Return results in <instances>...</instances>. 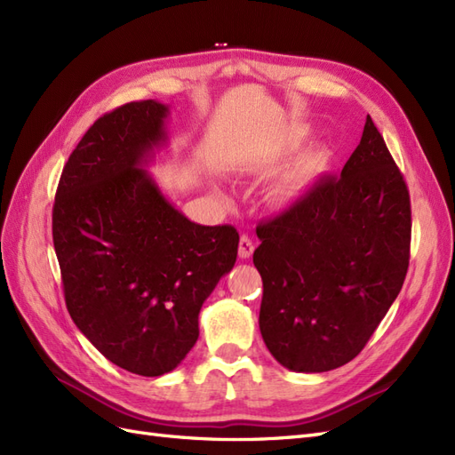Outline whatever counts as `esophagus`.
I'll return each mask as SVG.
<instances>
[{"label": "esophagus", "mask_w": 455, "mask_h": 455, "mask_svg": "<svg viewBox=\"0 0 455 455\" xmlns=\"http://www.w3.org/2000/svg\"><path fill=\"white\" fill-rule=\"evenodd\" d=\"M252 252H254L252 239L249 235H241V239H239V258L246 259V258L252 256Z\"/></svg>", "instance_id": "esophagus-1"}]
</instances>
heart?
I'll use <instances>...</instances> for the list:
<instances>
[{"label":"heart","instance_id":"heart-1","mask_svg":"<svg viewBox=\"0 0 455 455\" xmlns=\"http://www.w3.org/2000/svg\"><path fill=\"white\" fill-rule=\"evenodd\" d=\"M306 134H307L306 131H298L291 136V140L288 142L292 146H298L306 139ZM328 163H330V149L326 146H316L299 161L298 167L284 178L275 194H277V197H281L283 201H292L299 197L316 180V178L328 169Z\"/></svg>","mask_w":455,"mask_h":455}]
</instances>
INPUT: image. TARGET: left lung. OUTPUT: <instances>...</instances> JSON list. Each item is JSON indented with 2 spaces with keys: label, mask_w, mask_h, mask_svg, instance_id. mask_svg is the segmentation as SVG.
Listing matches in <instances>:
<instances>
[{
  "label": "left lung",
  "mask_w": 455,
  "mask_h": 455,
  "mask_svg": "<svg viewBox=\"0 0 455 455\" xmlns=\"http://www.w3.org/2000/svg\"><path fill=\"white\" fill-rule=\"evenodd\" d=\"M410 233L406 184L368 116L341 174L256 228L259 332L275 361L306 374L353 361L401 292Z\"/></svg>",
  "instance_id": "obj_1"
}]
</instances>
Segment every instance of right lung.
I'll use <instances>...</instances> for the list:
<instances>
[{"instance_id":"right-lung-1","label":"right lung","mask_w":455,"mask_h":455,"mask_svg":"<svg viewBox=\"0 0 455 455\" xmlns=\"http://www.w3.org/2000/svg\"><path fill=\"white\" fill-rule=\"evenodd\" d=\"M169 106L131 102L85 132L62 171L52 243L66 307L108 361L156 378L199 338V311L235 266L233 226L191 222L149 176Z\"/></svg>"}]
</instances>
